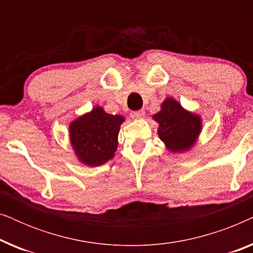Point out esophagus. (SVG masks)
<instances>
[{
    "label": "esophagus",
    "instance_id": "34e87169",
    "mask_svg": "<svg viewBox=\"0 0 253 253\" xmlns=\"http://www.w3.org/2000/svg\"><path fill=\"white\" fill-rule=\"evenodd\" d=\"M144 115H145L144 110H136V112L131 113V117H132V119H136V120L137 119H143Z\"/></svg>",
    "mask_w": 253,
    "mask_h": 253
}]
</instances>
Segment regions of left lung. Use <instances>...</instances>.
<instances>
[{"label":"left lung","mask_w":253,"mask_h":253,"mask_svg":"<svg viewBox=\"0 0 253 253\" xmlns=\"http://www.w3.org/2000/svg\"><path fill=\"white\" fill-rule=\"evenodd\" d=\"M153 120L159 123L160 139L167 150L174 153L189 151L202 131L200 116L185 110L172 98H167L162 102L161 110L154 114Z\"/></svg>","instance_id":"8db88e82"}]
</instances>
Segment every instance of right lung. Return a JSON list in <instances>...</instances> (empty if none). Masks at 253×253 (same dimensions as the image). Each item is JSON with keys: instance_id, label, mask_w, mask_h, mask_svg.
Here are the masks:
<instances>
[{"instance_id": "right-lung-1", "label": "right lung", "mask_w": 253, "mask_h": 253, "mask_svg": "<svg viewBox=\"0 0 253 253\" xmlns=\"http://www.w3.org/2000/svg\"><path fill=\"white\" fill-rule=\"evenodd\" d=\"M121 115L106 113L102 107L72 121L69 126L70 143L78 160L89 167H98L114 157L117 150Z\"/></svg>"}]
</instances>
